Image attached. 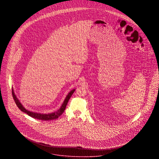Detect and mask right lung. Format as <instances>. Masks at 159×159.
Returning a JSON list of instances; mask_svg holds the SVG:
<instances>
[{"mask_svg": "<svg viewBox=\"0 0 159 159\" xmlns=\"http://www.w3.org/2000/svg\"><path fill=\"white\" fill-rule=\"evenodd\" d=\"M75 89H73L72 91H70L68 93V95H67L66 99L64 100L62 106L61 107L60 109H59V110H57V111H55L54 113H52L48 114H41L37 113H34V112H32L30 111L27 110L24 107L23 105L20 103V100L18 99V98L16 97V95L14 93L13 89H12V94H13V98L17 105V107L19 108V109L20 110H21V111H23L25 113L27 114L29 116H30V117L37 119H39V120H54V119H57L66 110V106L67 105L68 100L70 99V98L71 97V96L72 95V94L73 93V92H75Z\"/></svg>", "mask_w": 159, "mask_h": 159, "instance_id": "right-lung-1", "label": "right lung"}]
</instances>
